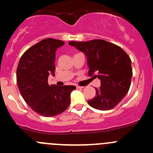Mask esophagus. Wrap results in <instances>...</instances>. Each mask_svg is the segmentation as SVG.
Wrapping results in <instances>:
<instances>
[{"mask_svg": "<svg viewBox=\"0 0 153 153\" xmlns=\"http://www.w3.org/2000/svg\"><path fill=\"white\" fill-rule=\"evenodd\" d=\"M76 89H83V86H78V85H76Z\"/></svg>", "mask_w": 153, "mask_h": 153, "instance_id": "34e87169", "label": "esophagus"}]
</instances>
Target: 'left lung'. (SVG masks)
Segmentation results:
<instances>
[{"mask_svg": "<svg viewBox=\"0 0 153 153\" xmlns=\"http://www.w3.org/2000/svg\"><path fill=\"white\" fill-rule=\"evenodd\" d=\"M83 52L87 59L89 76L99 78L100 87L96 89V97L88 100L90 106L109 110L118 105L129 90L132 70L131 60L119 46L103 40L69 42Z\"/></svg>", "mask_w": 153, "mask_h": 153, "instance_id": "left-lung-1", "label": "left lung"}]
</instances>
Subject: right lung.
<instances>
[{
	"mask_svg": "<svg viewBox=\"0 0 153 153\" xmlns=\"http://www.w3.org/2000/svg\"><path fill=\"white\" fill-rule=\"evenodd\" d=\"M64 42L47 38L30 47L20 59L17 68V83L28 106L47 117L63 113L70 103V93L75 86L48 84L50 74L54 76L57 48Z\"/></svg>",
	"mask_w": 153,
	"mask_h": 153,
	"instance_id": "right-lung-1",
	"label": "right lung"
}]
</instances>
